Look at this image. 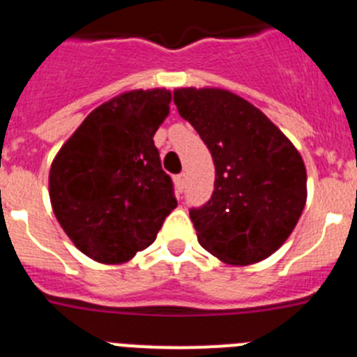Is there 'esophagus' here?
<instances>
[{"label": "esophagus", "instance_id": "obj_1", "mask_svg": "<svg viewBox=\"0 0 357 357\" xmlns=\"http://www.w3.org/2000/svg\"><path fill=\"white\" fill-rule=\"evenodd\" d=\"M175 185H176V193L181 195L182 189H184V185H185V175H184V173H181V175L175 176Z\"/></svg>", "mask_w": 357, "mask_h": 357}]
</instances>
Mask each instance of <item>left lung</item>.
I'll return each mask as SVG.
<instances>
[{
  "instance_id": "obj_1",
  "label": "left lung",
  "mask_w": 357,
  "mask_h": 357,
  "mask_svg": "<svg viewBox=\"0 0 357 357\" xmlns=\"http://www.w3.org/2000/svg\"><path fill=\"white\" fill-rule=\"evenodd\" d=\"M178 114L214 160V191L189 216L198 243L227 264L266 259L295 229L305 206L301 153L259 109L222 89H175Z\"/></svg>"
}]
</instances>
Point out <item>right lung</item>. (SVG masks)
Listing matches in <instances>:
<instances>
[{"label":"right lung","mask_w":357,"mask_h":357,"mask_svg":"<svg viewBox=\"0 0 357 357\" xmlns=\"http://www.w3.org/2000/svg\"><path fill=\"white\" fill-rule=\"evenodd\" d=\"M166 89L130 91L84 119L50 169L53 213L71 241L105 264L155 241L176 207L153 134L169 112Z\"/></svg>","instance_id":"right-lung-1"}]
</instances>
